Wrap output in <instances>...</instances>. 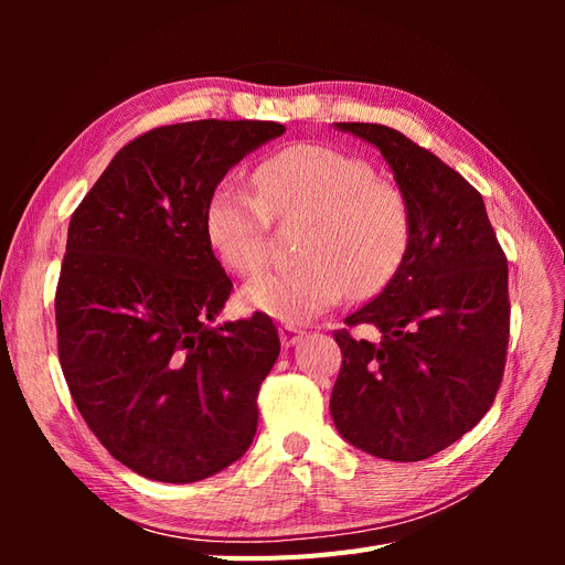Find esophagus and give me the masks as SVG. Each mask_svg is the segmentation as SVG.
Wrapping results in <instances>:
<instances>
[{"instance_id":"obj_1","label":"esophagus","mask_w":565,"mask_h":565,"mask_svg":"<svg viewBox=\"0 0 565 565\" xmlns=\"http://www.w3.org/2000/svg\"><path fill=\"white\" fill-rule=\"evenodd\" d=\"M301 339H303V330L295 328V324H282V328H280V341H282L285 349L297 347Z\"/></svg>"}]
</instances>
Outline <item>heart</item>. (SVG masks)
Listing matches in <instances>:
<instances>
[{
  "label": "heart",
  "instance_id": "heart-1",
  "mask_svg": "<svg viewBox=\"0 0 565 565\" xmlns=\"http://www.w3.org/2000/svg\"><path fill=\"white\" fill-rule=\"evenodd\" d=\"M259 195L218 183L204 210L207 241L218 262L252 276L266 264L270 216L309 221L292 270H268L243 289L247 309L299 324L334 309L347 287L374 295L398 270L413 218L398 188L347 152L299 143L273 152L254 169Z\"/></svg>",
  "mask_w": 565,
  "mask_h": 565
}]
</instances>
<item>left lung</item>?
Wrapping results in <instances>:
<instances>
[{
    "label": "left lung",
    "mask_w": 565,
    "mask_h": 565,
    "mask_svg": "<svg viewBox=\"0 0 565 565\" xmlns=\"http://www.w3.org/2000/svg\"><path fill=\"white\" fill-rule=\"evenodd\" d=\"M334 129L382 152L413 233L386 287L344 320L372 324L382 339L334 332L344 363L330 413L353 448L419 461L471 431L500 388L509 344L507 259L481 193L434 152L384 125Z\"/></svg>",
    "instance_id": "obj_1"
}]
</instances>
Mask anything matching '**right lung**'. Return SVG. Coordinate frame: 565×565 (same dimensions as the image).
<instances>
[{
	"instance_id": "1",
	"label": "right lung",
	"mask_w": 565,
	"mask_h": 565,
	"mask_svg": "<svg viewBox=\"0 0 565 565\" xmlns=\"http://www.w3.org/2000/svg\"><path fill=\"white\" fill-rule=\"evenodd\" d=\"M282 134L249 119L152 129L117 152L71 218L61 367L96 438L150 481H202L252 446L280 339L264 313L216 322L233 282L204 210L231 167Z\"/></svg>"
}]
</instances>
